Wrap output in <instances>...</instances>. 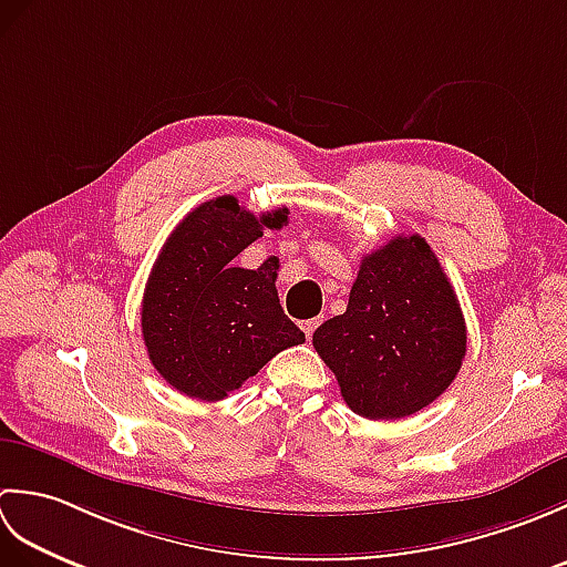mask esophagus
<instances>
[{"label": "esophagus", "mask_w": 567, "mask_h": 567, "mask_svg": "<svg viewBox=\"0 0 567 567\" xmlns=\"http://www.w3.org/2000/svg\"><path fill=\"white\" fill-rule=\"evenodd\" d=\"M323 319L321 317H317V319H307V321H302V331H305V336L307 339H311V336H315V331H317V327L321 323Z\"/></svg>", "instance_id": "1"}]
</instances>
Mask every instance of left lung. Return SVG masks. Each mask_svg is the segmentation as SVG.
<instances>
[{"label":"left lung","instance_id":"left-lung-1","mask_svg":"<svg viewBox=\"0 0 567 567\" xmlns=\"http://www.w3.org/2000/svg\"><path fill=\"white\" fill-rule=\"evenodd\" d=\"M341 396L365 419L416 414L449 390L465 358V319L421 236H394L360 262L343 315L315 331Z\"/></svg>","mask_w":567,"mask_h":567}]
</instances>
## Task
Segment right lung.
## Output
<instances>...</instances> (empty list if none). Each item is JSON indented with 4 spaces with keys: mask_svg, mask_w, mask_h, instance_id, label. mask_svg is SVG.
<instances>
[{
    "mask_svg": "<svg viewBox=\"0 0 567 567\" xmlns=\"http://www.w3.org/2000/svg\"><path fill=\"white\" fill-rule=\"evenodd\" d=\"M287 214L256 216L224 195L167 236L143 292L141 331L153 368L177 392L219 402L285 348L305 343L275 290L277 258L258 270L234 262L265 228H282Z\"/></svg>",
    "mask_w": 567,
    "mask_h": 567,
    "instance_id": "1",
    "label": "right lung"
}]
</instances>
